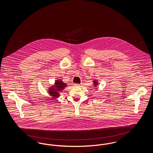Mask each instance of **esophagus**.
<instances>
[{"instance_id":"34e87169","label":"esophagus","mask_w":153,"mask_h":153,"mask_svg":"<svg viewBox=\"0 0 153 153\" xmlns=\"http://www.w3.org/2000/svg\"><path fill=\"white\" fill-rule=\"evenodd\" d=\"M74 85L75 87H80V85H81V84H74Z\"/></svg>"}]
</instances>
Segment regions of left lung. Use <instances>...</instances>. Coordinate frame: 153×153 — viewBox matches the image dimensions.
Here are the masks:
<instances>
[{"label": "left lung", "mask_w": 153, "mask_h": 153, "mask_svg": "<svg viewBox=\"0 0 153 153\" xmlns=\"http://www.w3.org/2000/svg\"><path fill=\"white\" fill-rule=\"evenodd\" d=\"M94 81V87H97V85H98V82H97V80H94L93 81Z\"/></svg>", "instance_id": "1"}]
</instances>
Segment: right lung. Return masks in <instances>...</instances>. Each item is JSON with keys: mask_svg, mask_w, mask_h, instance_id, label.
Listing matches in <instances>:
<instances>
[{"mask_svg": "<svg viewBox=\"0 0 153 153\" xmlns=\"http://www.w3.org/2000/svg\"><path fill=\"white\" fill-rule=\"evenodd\" d=\"M66 87V83L63 82L62 81L58 79L56 80L54 85L49 88L48 93L53 98H57L59 96V92H61Z\"/></svg>", "mask_w": 153, "mask_h": 153, "instance_id": "obj_1", "label": "right lung"}]
</instances>
